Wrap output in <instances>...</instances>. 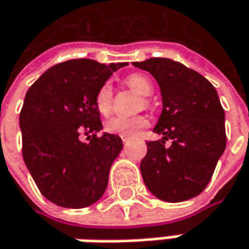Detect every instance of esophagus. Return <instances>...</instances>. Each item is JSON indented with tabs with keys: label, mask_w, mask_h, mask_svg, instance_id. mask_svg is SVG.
<instances>
[{
	"label": "esophagus",
	"mask_w": 249,
	"mask_h": 249,
	"mask_svg": "<svg viewBox=\"0 0 249 249\" xmlns=\"http://www.w3.org/2000/svg\"><path fill=\"white\" fill-rule=\"evenodd\" d=\"M122 142L123 143H127L129 142V136H122Z\"/></svg>",
	"instance_id": "esophagus-1"
}]
</instances>
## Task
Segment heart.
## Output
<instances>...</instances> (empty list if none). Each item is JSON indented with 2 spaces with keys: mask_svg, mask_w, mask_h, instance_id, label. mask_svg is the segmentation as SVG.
Wrapping results in <instances>:
<instances>
[{
  "mask_svg": "<svg viewBox=\"0 0 249 249\" xmlns=\"http://www.w3.org/2000/svg\"><path fill=\"white\" fill-rule=\"evenodd\" d=\"M126 83L143 96H149L153 90L152 80L144 74H130L126 78ZM111 105H113V90H111V86L109 83H106L100 87V90L96 94V107L102 114L106 116L111 111ZM146 124H147V117L142 116V114L130 116V117L114 116V117H110L106 122L105 129L111 135L132 136L138 130L143 129Z\"/></svg>",
  "mask_w": 249,
  "mask_h": 249,
  "instance_id": "1",
  "label": "heart"
}]
</instances>
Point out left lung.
<instances>
[{
	"mask_svg": "<svg viewBox=\"0 0 249 249\" xmlns=\"http://www.w3.org/2000/svg\"><path fill=\"white\" fill-rule=\"evenodd\" d=\"M156 78L162 94V113L153 129L163 138L147 142L140 162L146 188L166 202L198 196L209 183L227 146L225 111L215 87L171 58L133 63ZM165 140H172L169 148Z\"/></svg>",
	"mask_w": 249,
	"mask_h": 249,
	"instance_id": "left-lung-1",
	"label": "left lung"
}]
</instances>
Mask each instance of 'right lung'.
<instances>
[{"mask_svg": "<svg viewBox=\"0 0 249 249\" xmlns=\"http://www.w3.org/2000/svg\"><path fill=\"white\" fill-rule=\"evenodd\" d=\"M124 66L69 60L48 69L25 94L19 113L22 158L40 192L58 206H90L107 188L123 142L106 132L96 138L103 129L96 94ZM81 133L93 138L81 142Z\"/></svg>", "mask_w": 249, "mask_h": 249, "instance_id": "add662e5", "label": "right lung"}]
</instances>
